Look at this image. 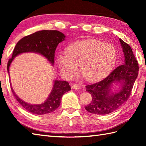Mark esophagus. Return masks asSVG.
<instances>
[{
  "instance_id": "obj_1",
  "label": "esophagus",
  "mask_w": 146,
  "mask_h": 146,
  "mask_svg": "<svg viewBox=\"0 0 146 146\" xmlns=\"http://www.w3.org/2000/svg\"><path fill=\"white\" fill-rule=\"evenodd\" d=\"M71 88L73 89H75V90H78L81 88V86H80L79 85H77V84H73L71 85Z\"/></svg>"
}]
</instances>
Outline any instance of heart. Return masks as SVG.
Returning <instances> with one entry per match:
<instances>
[{"label": "heart", "mask_w": 146, "mask_h": 146, "mask_svg": "<svg viewBox=\"0 0 146 146\" xmlns=\"http://www.w3.org/2000/svg\"><path fill=\"white\" fill-rule=\"evenodd\" d=\"M117 52L110 44L97 40L77 41L67 48L66 52L58 56V63L65 78L72 79L80 71L88 81L103 78L112 69L117 61Z\"/></svg>", "instance_id": "b5f03b06"}]
</instances>
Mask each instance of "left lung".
Returning a JSON list of instances; mask_svg holds the SVG:
<instances>
[{
    "mask_svg": "<svg viewBox=\"0 0 146 146\" xmlns=\"http://www.w3.org/2000/svg\"><path fill=\"white\" fill-rule=\"evenodd\" d=\"M124 54L123 64L117 67L101 81L86 86L92 96V102L85 107L88 111L97 115L108 114L117 110L128 100L138 75L139 66L132 49L119 39ZM114 83L119 85L115 92L111 91Z\"/></svg>",
    "mask_w": 146,
    "mask_h": 146,
    "instance_id": "left-lung-1",
    "label": "left lung"
}]
</instances>
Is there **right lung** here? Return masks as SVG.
<instances>
[{"instance_id": "add662e5", "label": "right lung", "mask_w": 146, "mask_h": 146, "mask_svg": "<svg viewBox=\"0 0 146 146\" xmlns=\"http://www.w3.org/2000/svg\"><path fill=\"white\" fill-rule=\"evenodd\" d=\"M64 34L56 30H42L22 38L15 45L12 58L7 63V71L14 58L24 52H35L42 55L52 66L54 63V52L58 44L65 40ZM11 90L14 97L21 106L33 114L44 115L54 111L61 104L63 95L71 90L70 86L66 81L54 80L50 94L44 103L31 104L25 102L15 94L12 86Z\"/></svg>"}]
</instances>
